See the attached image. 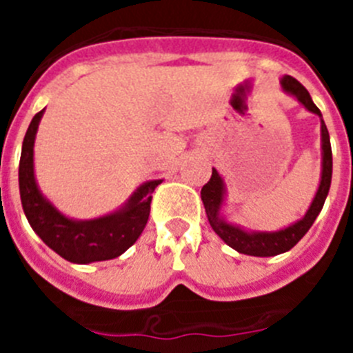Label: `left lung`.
Masks as SVG:
<instances>
[{
    "instance_id": "8db88e82",
    "label": "left lung",
    "mask_w": 353,
    "mask_h": 353,
    "mask_svg": "<svg viewBox=\"0 0 353 353\" xmlns=\"http://www.w3.org/2000/svg\"><path fill=\"white\" fill-rule=\"evenodd\" d=\"M283 88L293 97H297V101L304 104L305 108L310 109L311 113L322 117L320 109L314 105L311 101L310 92L299 83L295 77L285 76L281 81ZM322 150H323V162H322V180H320V187H318L316 196H314L313 203H311L307 214L297 221L292 226L279 230V232H258V233H248L240 228L232 226V224L224 223L219 217L221 205H223V196H224V183L219 173L212 170V176L201 189V199H203L205 212H207L208 223H210L212 230H214L221 239L226 242L230 248L235 251L242 252V254H249V256H276L281 252L290 251L293 245L297 244L299 240L307 233L311 226H313L316 215L322 212L325 198L329 194L330 189V179H332V150H330V139H329V130H327L325 123L322 120Z\"/></svg>"
}]
</instances>
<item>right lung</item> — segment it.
<instances>
[{
  "label": "right lung",
  "instance_id": "1",
  "mask_svg": "<svg viewBox=\"0 0 353 353\" xmlns=\"http://www.w3.org/2000/svg\"><path fill=\"white\" fill-rule=\"evenodd\" d=\"M43 109L26 130L19 162V191L28 223L37 235L61 258L72 263L113 260L139 239L150 215L152 192L161 180L146 182L121 210L92 221H72L40 194L33 173V145Z\"/></svg>",
  "mask_w": 353,
  "mask_h": 353
}]
</instances>
